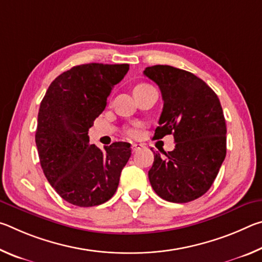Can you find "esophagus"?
<instances>
[{"label":"esophagus","instance_id":"34e87169","mask_svg":"<svg viewBox=\"0 0 262 262\" xmlns=\"http://www.w3.org/2000/svg\"><path fill=\"white\" fill-rule=\"evenodd\" d=\"M142 147H143V145L140 144V143H133V144H132L133 152H135V151H137V150H140Z\"/></svg>","mask_w":262,"mask_h":262}]
</instances>
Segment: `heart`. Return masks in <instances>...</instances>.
<instances>
[{
  "mask_svg": "<svg viewBox=\"0 0 262 262\" xmlns=\"http://www.w3.org/2000/svg\"><path fill=\"white\" fill-rule=\"evenodd\" d=\"M148 86H150L149 84H145V83L137 84V85L134 88V91H136V90H140V89L148 88ZM128 133H129V135H132V136H135V135H136V129H129V130H128Z\"/></svg>",
  "mask_w": 262,
  "mask_h": 262,
  "instance_id": "heart-1",
  "label": "heart"
}]
</instances>
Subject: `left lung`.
I'll return each instance as SVG.
<instances>
[{"instance_id": "8db88e82", "label": "left lung", "mask_w": 262, "mask_h": 262, "mask_svg": "<svg viewBox=\"0 0 262 262\" xmlns=\"http://www.w3.org/2000/svg\"><path fill=\"white\" fill-rule=\"evenodd\" d=\"M164 100L155 139L173 134L172 151L154 152L149 180L158 196L185 203L211 187L227 155V125L220 99L201 78L171 66L145 68Z\"/></svg>"}]
</instances>
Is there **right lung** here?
<instances>
[{
	"label": "right lung",
	"instance_id": "1",
	"mask_svg": "<svg viewBox=\"0 0 262 262\" xmlns=\"http://www.w3.org/2000/svg\"><path fill=\"white\" fill-rule=\"evenodd\" d=\"M128 69L127 63L75 66L51 83L41 100L35 144L42 171L56 193L74 206L108 201L132 155L127 142L101 150L89 143L88 136Z\"/></svg>",
	"mask_w": 262,
	"mask_h": 262
}]
</instances>
